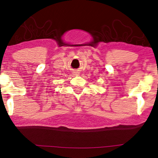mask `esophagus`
Listing matches in <instances>:
<instances>
[{"mask_svg": "<svg viewBox=\"0 0 158 158\" xmlns=\"http://www.w3.org/2000/svg\"><path fill=\"white\" fill-rule=\"evenodd\" d=\"M74 75H79V73H78V72H74Z\"/></svg>", "mask_w": 158, "mask_h": 158, "instance_id": "esophagus-1", "label": "esophagus"}]
</instances>
